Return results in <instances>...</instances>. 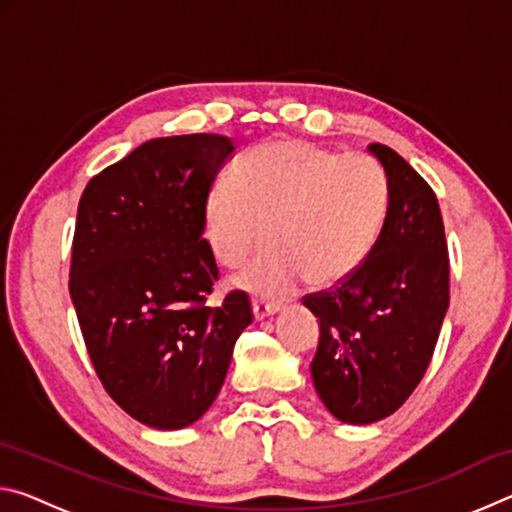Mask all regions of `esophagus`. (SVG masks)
<instances>
[{
	"label": "esophagus",
	"instance_id": "1",
	"mask_svg": "<svg viewBox=\"0 0 512 512\" xmlns=\"http://www.w3.org/2000/svg\"><path fill=\"white\" fill-rule=\"evenodd\" d=\"M282 309L280 302H273V300H264V298H255L253 300V314L257 320H264L268 316L277 314V311Z\"/></svg>",
	"mask_w": 512,
	"mask_h": 512
}]
</instances>
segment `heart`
I'll return each instance as SVG.
<instances>
[{
  "mask_svg": "<svg viewBox=\"0 0 512 512\" xmlns=\"http://www.w3.org/2000/svg\"><path fill=\"white\" fill-rule=\"evenodd\" d=\"M391 183L368 153H334L280 140L255 146L216 180L203 203L216 262L237 268L262 235L268 244L237 287L277 298L309 277L316 287L348 280L368 262L384 230Z\"/></svg>",
  "mask_w": 512,
  "mask_h": 512,
  "instance_id": "obj_1",
  "label": "heart"
}]
</instances>
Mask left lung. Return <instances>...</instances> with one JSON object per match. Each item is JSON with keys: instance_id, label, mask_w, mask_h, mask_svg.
<instances>
[{"instance_id": "left-lung-1", "label": "left lung", "mask_w": 512, "mask_h": 512, "mask_svg": "<svg viewBox=\"0 0 512 512\" xmlns=\"http://www.w3.org/2000/svg\"><path fill=\"white\" fill-rule=\"evenodd\" d=\"M391 183L375 250L336 287L302 298L320 323L311 377L334 418L384 420L409 400L449 307V255L438 198L402 155L370 144Z\"/></svg>"}]
</instances>
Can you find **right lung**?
Returning a JSON list of instances; mask_svg holds the SVG:
<instances>
[{
    "label": "right lung",
    "mask_w": 512,
    "mask_h": 512,
    "mask_svg": "<svg viewBox=\"0 0 512 512\" xmlns=\"http://www.w3.org/2000/svg\"><path fill=\"white\" fill-rule=\"evenodd\" d=\"M235 144L223 135L160 137L94 176L79 203L69 293L106 393L153 429H183L219 395L244 291L207 296L219 266L203 239V203Z\"/></svg>",
    "instance_id": "1"
}]
</instances>
